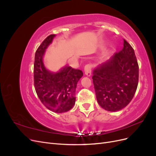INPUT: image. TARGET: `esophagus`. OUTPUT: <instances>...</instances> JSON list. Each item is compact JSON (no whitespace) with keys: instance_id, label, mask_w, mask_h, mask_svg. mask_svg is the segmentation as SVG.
Returning a JSON list of instances; mask_svg holds the SVG:
<instances>
[{"instance_id":"obj_1","label":"esophagus","mask_w":156,"mask_h":156,"mask_svg":"<svg viewBox=\"0 0 156 156\" xmlns=\"http://www.w3.org/2000/svg\"><path fill=\"white\" fill-rule=\"evenodd\" d=\"M91 72H92V66L90 64H87L84 67V73H85L86 75L88 77H90L91 75Z\"/></svg>"}]
</instances>
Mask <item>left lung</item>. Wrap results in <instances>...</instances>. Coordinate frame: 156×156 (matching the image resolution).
Here are the masks:
<instances>
[{
	"label": "left lung",
	"instance_id": "8db88e82",
	"mask_svg": "<svg viewBox=\"0 0 156 156\" xmlns=\"http://www.w3.org/2000/svg\"><path fill=\"white\" fill-rule=\"evenodd\" d=\"M98 104L105 110L120 111L133 99L139 82V65L133 49L124 40V48L93 71Z\"/></svg>",
	"mask_w": 156,
	"mask_h": 156
}]
</instances>
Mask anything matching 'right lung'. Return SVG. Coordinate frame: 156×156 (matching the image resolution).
I'll use <instances>...</instances> for the list:
<instances>
[{
	"mask_svg": "<svg viewBox=\"0 0 156 156\" xmlns=\"http://www.w3.org/2000/svg\"><path fill=\"white\" fill-rule=\"evenodd\" d=\"M56 36H48L37 48L34 65V87L41 103L49 110L56 113L69 111L75 103V89L83 73L68 65L57 72L48 70L44 63L47 48Z\"/></svg>",
	"mask_w": 156,
	"mask_h": 156,
	"instance_id": "add662e5",
	"label": "right lung"
}]
</instances>
